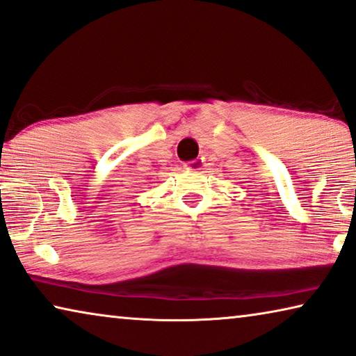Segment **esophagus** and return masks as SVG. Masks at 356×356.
Listing matches in <instances>:
<instances>
[{
  "label": "esophagus",
  "mask_w": 356,
  "mask_h": 356,
  "mask_svg": "<svg viewBox=\"0 0 356 356\" xmlns=\"http://www.w3.org/2000/svg\"><path fill=\"white\" fill-rule=\"evenodd\" d=\"M202 166H204V161L200 160V158H198V160H193V161L187 163V165H185V169H187V171H191V172H198V171H201Z\"/></svg>",
  "instance_id": "34e87169"
}]
</instances>
